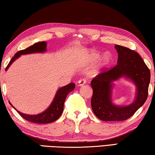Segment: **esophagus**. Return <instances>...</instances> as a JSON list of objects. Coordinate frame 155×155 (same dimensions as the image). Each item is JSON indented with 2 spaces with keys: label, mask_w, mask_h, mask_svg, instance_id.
I'll use <instances>...</instances> for the list:
<instances>
[{
  "label": "esophagus",
  "mask_w": 155,
  "mask_h": 155,
  "mask_svg": "<svg viewBox=\"0 0 155 155\" xmlns=\"http://www.w3.org/2000/svg\"><path fill=\"white\" fill-rule=\"evenodd\" d=\"M86 82H87V80L84 78H81V79L78 81V85H83L85 84H86Z\"/></svg>",
  "instance_id": "34e87169"
}]
</instances>
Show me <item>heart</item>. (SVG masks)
I'll list each match as a JSON object with an SVG mask.
<instances>
[{
  "label": "heart",
  "instance_id": "b5f03b06",
  "mask_svg": "<svg viewBox=\"0 0 155 155\" xmlns=\"http://www.w3.org/2000/svg\"><path fill=\"white\" fill-rule=\"evenodd\" d=\"M99 57H100V53L97 51H91L86 56L83 57L82 61L83 62H84V63H86V62L95 61L97 59L99 58ZM110 61H111V55H110L108 52L105 53V54L101 57L100 61H99L97 68H104V67L107 66L110 64Z\"/></svg>",
  "mask_w": 155,
  "mask_h": 155
}]
</instances>
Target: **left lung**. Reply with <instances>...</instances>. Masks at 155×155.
Instances as JSON below:
<instances>
[{
  "label": "left lung",
  "mask_w": 155,
  "mask_h": 155,
  "mask_svg": "<svg viewBox=\"0 0 155 155\" xmlns=\"http://www.w3.org/2000/svg\"><path fill=\"white\" fill-rule=\"evenodd\" d=\"M118 53L117 64L104 68L91 81L93 90L91 107L94 114L104 121L126 120L144 104L148 95L150 71L140 55L135 51L120 45H115ZM125 75L135 83L137 96L134 103L127 107H117L111 102V82Z\"/></svg>",
  "instance_id": "obj_1"
}]
</instances>
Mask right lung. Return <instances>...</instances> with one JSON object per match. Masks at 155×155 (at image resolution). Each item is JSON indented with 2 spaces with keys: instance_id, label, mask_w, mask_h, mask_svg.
<instances>
[{
  "instance_id": "add662e5",
  "label": "right lung",
  "mask_w": 155,
  "mask_h": 155,
  "mask_svg": "<svg viewBox=\"0 0 155 155\" xmlns=\"http://www.w3.org/2000/svg\"><path fill=\"white\" fill-rule=\"evenodd\" d=\"M46 48H47V43L45 41H41V42H37L34 44L31 47L25 48L24 50H21L17 52L12 58L11 59L10 63L6 67L5 70L8 69L10 64L19 57L21 55L23 54H33V53L38 52H44L45 51ZM75 84L74 83L68 84L63 87H61L58 91L56 94H55V98L53 102L49 107H48L45 111L41 114L38 115H27L22 114L17 110L18 114L24 118L26 120L33 122V123L38 124H47L51 123L56 120L60 117L61 114H63L64 104L65 99L68 94L74 89Z\"/></svg>"
}]
</instances>
